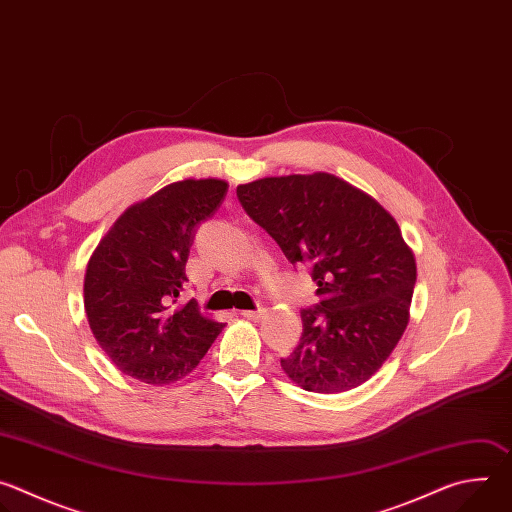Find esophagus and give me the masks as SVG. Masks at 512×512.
Masks as SVG:
<instances>
[{
	"instance_id": "esophagus-1",
	"label": "esophagus",
	"mask_w": 512,
	"mask_h": 512,
	"mask_svg": "<svg viewBox=\"0 0 512 512\" xmlns=\"http://www.w3.org/2000/svg\"><path fill=\"white\" fill-rule=\"evenodd\" d=\"M241 314H243V318H247V320L259 322V320H263V318L267 316V310H265V308H257V310H245V312H241Z\"/></svg>"
}]
</instances>
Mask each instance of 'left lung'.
I'll return each mask as SVG.
<instances>
[{"instance_id":"8db88e82","label":"left lung","mask_w":512,"mask_h":512,"mask_svg":"<svg viewBox=\"0 0 512 512\" xmlns=\"http://www.w3.org/2000/svg\"><path fill=\"white\" fill-rule=\"evenodd\" d=\"M237 198L294 265H308L318 304L302 310V338L281 358L312 393H342L371 379L407 328L415 259L395 218L332 174L263 178Z\"/></svg>"}]
</instances>
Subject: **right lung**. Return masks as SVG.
<instances>
[{"label": "right lung", "mask_w": 512, "mask_h": 512, "mask_svg": "<svg viewBox=\"0 0 512 512\" xmlns=\"http://www.w3.org/2000/svg\"><path fill=\"white\" fill-rule=\"evenodd\" d=\"M223 180L174 182L127 208L99 243L85 275L91 330L119 371L148 385L192 373L223 324L196 300L178 308L198 227L221 208Z\"/></svg>", "instance_id": "add662e5"}]
</instances>
